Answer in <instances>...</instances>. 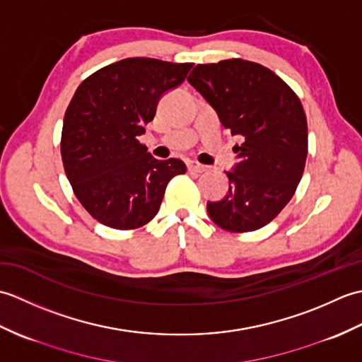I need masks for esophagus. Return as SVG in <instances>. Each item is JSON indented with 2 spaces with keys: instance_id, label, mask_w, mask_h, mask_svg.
<instances>
[{
  "instance_id": "esophagus-1",
  "label": "esophagus",
  "mask_w": 362,
  "mask_h": 362,
  "mask_svg": "<svg viewBox=\"0 0 362 362\" xmlns=\"http://www.w3.org/2000/svg\"><path fill=\"white\" fill-rule=\"evenodd\" d=\"M188 171H193V173H206V171H209V166L201 165V163H199V161L191 160V161H188Z\"/></svg>"
}]
</instances>
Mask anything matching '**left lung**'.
Segmentation results:
<instances>
[{
	"instance_id": "obj_1",
	"label": "left lung",
	"mask_w": 362,
	"mask_h": 362,
	"mask_svg": "<svg viewBox=\"0 0 362 362\" xmlns=\"http://www.w3.org/2000/svg\"><path fill=\"white\" fill-rule=\"evenodd\" d=\"M188 82L233 135L238 165L227 196L209 202L214 224L245 233L267 226L294 196L308 156V124L298 96L269 68L243 59L199 64Z\"/></svg>"
}]
</instances>
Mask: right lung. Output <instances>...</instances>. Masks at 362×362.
Wrapping results in <instances>:
<instances>
[{"mask_svg":"<svg viewBox=\"0 0 362 362\" xmlns=\"http://www.w3.org/2000/svg\"><path fill=\"white\" fill-rule=\"evenodd\" d=\"M193 64L129 57L95 71L65 112L60 153L78 201L101 224L140 228L156 216L169 180L187 173L179 158L157 160L138 141L165 91Z\"/></svg>","mask_w":362,"mask_h":362,"instance_id":"obj_1","label":"right lung"}]
</instances>
